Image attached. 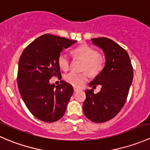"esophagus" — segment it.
I'll return each mask as SVG.
<instances>
[{
    "label": "esophagus",
    "instance_id": "obj_1",
    "mask_svg": "<svg viewBox=\"0 0 150 150\" xmlns=\"http://www.w3.org/2000/svg\"><path fill=\"white\" fill-rule=\"evenodd\" d=\"M73 90L75 92H77V91H81V89L78 88H76V87H74L73 88Z\"/></svg>",
    "mask_w": 150,
    "mask_h": 150
}]
</instances>
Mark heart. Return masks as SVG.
I'll use <instances>...</instances> for the list:
<instances>
[{
    "instance_id": "b5f03b06",
    "label": "heart",
    "mask_w": 150,
    "mask_h": 150,
    "mask_svg": "<svg viewBox=\"0 0 150 150\" xmlns=\"http://www.w3.org/2000/svg\"><path fill=\"white\" fill-rule=\"evenodd\" d=\"M73 54L77 58H80L84 61L82 71H86L91 75H97L103 69L105 64V58L103 55L98 54L94 48L87 45H82L77 47L73 51ZM58 63L60 67L64 70H67L70 65V59L67 54L62 52L59 54ZM88 74L87 72L75 73L70 72L64 77L68 83L76 87H80L87 82L88 80Z\"/></svg>"
}]
</instances>
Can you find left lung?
<instances>
[{
    "mask_svg": "<svg viewBox=\"0 0 150 150\" xmlns=\"http://www.w3.org/2000/svg\"><path fill=\"white\" fill-rule=\"evenodd\" d=\"M91 40L104 51L106 62L102 72L89 83L92 88L101 85V91L93 93V89L86 90L83 110L87 118L99 123L111 120L121 110L128 97L134 70L127 51L115 42L107 38Z\"/></svg>",
    "mask_w": 150,
    "mask_h": 150,
    "instance_id": "obj_1",
    "label": "left lung"
}]
</instances>
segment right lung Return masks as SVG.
Listing matches in <instances>:
<instances>
[{"instance_id": "add662e5", "label": "right lung", "mask_w": 150, "mask_h": 150, "mask_svg": "<svg viewBox=\"0 0 150 150\" xmlns=\"http://www.w3.org/2000/svg\"><path fill=\"white\" fill-rule=\"evenodd\" d=\"M75 43L76 40L45 34L29 44L19 58V93L30 112L42 121H57L65 112L73 88L61 81L55 88L49 81L54 76L62 78L59 56Z\"/></svg>"}]
</instances>
